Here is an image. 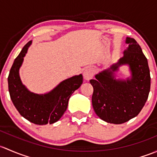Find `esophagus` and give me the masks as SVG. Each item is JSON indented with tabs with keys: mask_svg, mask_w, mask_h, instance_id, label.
Masks as SVG:
<instances>
[{
	"mask_svg": "<svg viewBox=\"0 0 157 157\" xmlns=\"http://www.w3.org/2000/svg\"><path fill=\"white\" fill-rule=\"evenodd\" d=\"M94 73H95V70L94 68L92 67L87 68V69L85 70V72H84V77H85V78L86 79V80L88 81L93 78Z\"/></svg>",
	"mask_w": 157,
	"mask_h": 157,
	"instance_id": "obj_1",
	"label": "esophagus"
}]
</instances>
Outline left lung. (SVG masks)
Segmentation results:
<instances>
[{
    "mask_svg": "<svg viewBox=\"0 0 157 157\" xmlns=\"http://www.w3.org/2000/svg\"><path fill=\"white\" fill-rule=\"evenodd\" d=\"M128 48L117 63L95 75L90 83L94 88L92 105L96 114L109 123L122 124L138 116L144 106L151 89L147 59L134 38H127ZM128 64L132 78L120 80L113 72L119 65Z\"/></svg>",
    "mask_w": 157,
    "mask_h": 157,
    "instance_id": "8db88e82",
    "label": "left lung"
}]
</instances>
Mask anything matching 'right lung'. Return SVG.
I'll list each match as a JSON object with an SVG mask.
<instances>
[{
    "instance_id": "1",
    "label": "right lung",
    "mask_w": 157,
    "mask_h": 157,
    "mask_svg": "<svg viewBox=\"0 0 157 157\" xmlns=\"http://www.w3.org/2000/svg\"><path fill=\"white\" fill-rule=\"evenodd\" d=\"M32 44L29 41L14 60L8 76V88L12 102L25 119L36 125L57 122L67 110L69 99L83 82L82 75L63 81L54 90L45 94L30 92L21 82L19 69Z\"/></svg>"
}]
</instances>
